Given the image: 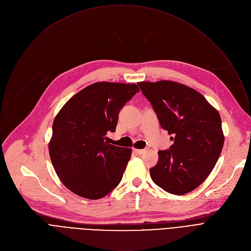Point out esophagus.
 <instances>
[{"label": "esophagus", "mask_w": 251, "mask_h": 251, "mask_svg": "<svg viewBox=\"0 0 251 251\" xmlns=\"http://www.w3.org/2000/svg\"><path fill=\"white\" fill-rule=\"evenodd\" d=\"M134 152L138 155H142L146 152V150L145 149H134Z\"/></svg>", "instance_id": "1"}]
</instances>
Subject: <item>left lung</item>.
Segmentation results:
<instances>
[{
    "mask_svg": "<svg viewBox=\"0 0 251 251\" xmlns=\"http://www.w3.org/2000/svg\"><path fill=\"white\" fill-rule=\"evenodd\" d=\"M138 85L174 141L169 150L158 152V163L150 169L153 182L173 195L194 191L208 176L224 147L219 111L200 92L176 81Z\"/></svg>",
    "mask_w": 251,
    "mask_h": 251,
    "instance_id": "8db88e82",
    "label": "left lung"
}]
</instances>
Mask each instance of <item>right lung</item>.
Instances as JSON below:
<instances>
[{"instance_id":"obj_1","label":"right lung","mask_w":251,"mask_h":251,"mask_svg":"<svg viewBox=\"0 0 251 251\" xmlns=\"http://www.w3.org/2000/svg\"><path fill=\"white\" fill-rule=\"evenodd\" d=\"M132 83H93L71 97L52 124L49 152L61 183L79 197L98 200L120 183L132 150L109 144L122 107L137 93Z\"/></svg>"}]
</instances>
